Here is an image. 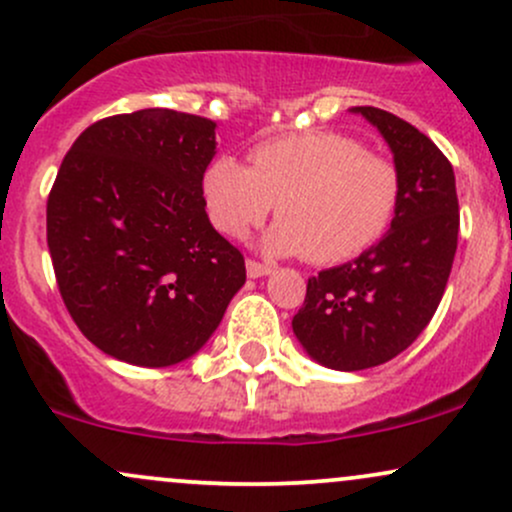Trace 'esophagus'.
<instances>
[{"label":"esophagus","instance_id":"1","mask_svg":"<svg viewBox=\"0 0 512 512\" xmlns=\"http://www.w3.org/2000/svg\"><path fill=\"white\" fill-rule=\"evenodd\" d=\"M245 267H248L250 279H260V276H267V274L274 272L272 264H262V262H255V260L245 262Z\"/></svg>","mask_w":512,"mask_h":512}]
</instances>
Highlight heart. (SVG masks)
I'll list each match as a JSON object with an SVG mask.
<instances>
[{
  "label": "heart",
  "mask_w": 512,
  "mask_h": 512,
  "mask_svg": "<svg viewBox=\"0 0 512 512\" xmlns=\"http://www.w3.org/2000/svg\"><path fill=\"white\" fill-rule=\"evenodd\" d=\"M209 219L245 238L274 209L264 233L269 255H303L339 264L373 248L395 221L402 199L397 163L342 132H298L250 151V168L221 156L202 180Z\"/></svg>",
  "instance_id": "heart-1"
}]
</instances>
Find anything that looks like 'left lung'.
I'll return each mask as SVG.
<instances>
[{
	"label": "left lung",
	"instance_id": "8db88e82",
	"mask_svg": "<svg viewBox=\"0 0 512 512\" xmlns=\"http://www.w3.org/2000/svg\"><path fill=\"white\" fill-rule=\"evenodd\" d=\"M395 154L402 199L373 248L308 279L293 334L334 370H366L402 354L436 313L460 231L455 173L424 132L387 110L354 108Z\"/></svg>",
	"mask_w": 512,
	"mask_h": 512
}]
</instances>
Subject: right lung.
Wrapping results in <instances>:
<instances>
[{
    "instance_id": "1",
    "label": "right lung",
    "mask_w": 512,
    "mask_h": 512,
    "mask_svg": "<svg viewBox=\"0 0 512 512\" xmlns=\"http://www.w3.org/2000/svg\"><path fill=\"white\" fill-rule=\"evenodd\" d=\"M216 122L146 108L93 122L48 197V248L69 315L103 354L163 368L197 354L245 284L211 226Z\"/></svg>"
}]
</instances>
